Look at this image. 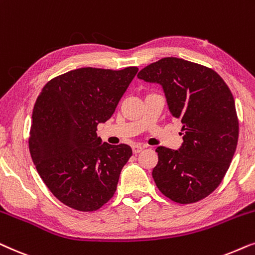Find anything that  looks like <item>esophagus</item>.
Wrapping results in <instances>:
<instances>
[{"instance_id":"34e87169","label":"esophagus","mask_w":255,"mask_h":255,"mask_svg":"<svg viewBox=\"0 0 255 255\" xmlns=\"http://www.w3.org/2000/svg\"><path fill=\"white\" fill-rule=\"evenodd\" d=\"M142 149H143V147H142V145H140V144L133 145V152H134V154H138V152H141Z\"/></svg>"}]
</instances>
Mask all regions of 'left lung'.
<instances>
[{"label": "left lung", "mask_w": 255, "mask_h": 255, "mask_svg": "<svg viewBox=\"0 0 255 255\" xmlns=\"http://www.w3.org/2000/svg\"><path fill=\"white\" fill-rule=\"evenodd\" d=\"M137 77L163 87L172 117L181 119L178 150L157 147L152 178L172 202L191 204L218 188L232 161L239 122L230 88L216 71L167 57L151 63Z\"/></svg>", "instance_id": "obj_1"}]
</instances>
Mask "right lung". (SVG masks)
I'll use <instances>...</instances> for the list:
<instances>
[{
	"instance_id": "right-lung-1",
	"label": "right lung",
	"mask_w": 255,
	"mask_h": 255,
	"mask_svg": "<svg viewBox=\"0 0 255 255\" xmlns=\"http://www.w3.org/2000/svg\"><path fill=\"white\" fill-rule=\"evenodd\" d=\"M137 71L81 67L51 79L37 98L30 155L50 191L71 209L96 211L114 196L133 151L101 143L97 127L113 115Z\"/></svg>"
}]
</instances>
